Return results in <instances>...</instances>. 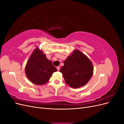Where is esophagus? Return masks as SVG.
Segmentation results:
<instances>
[{
    "label": "esophagus",
    "instance_id": "1",
    "mask_svg": "<svg viewBox=\"0 0 124 124\" xmlns=\"http://www.w3.org/2000/svg\"><path fill=\"white\" fill-rule=\"evenodd\" d=\"M56 68H57V70H58V71H59V70H60V67H59V66H58V67H56Z\"/></svg>",
    "mask_w": 124,
    "mask_h": 124
}]
</instances>
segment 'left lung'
I'll list each match as a JSON object with an SVG mask.
<instances>
[{"instance_id":"1","label":"left lung","mask_w":124,"mask_h":124,"mask_svg":"<svg viewBox=\"0 0 124 124\" xmlns=\"http://www.w3.org/2000/svg\"><path fill=\"white\" fill-rule=\"evenodd\" d=\"M60 72L66 83L72 88H79L88 83L93 68L92 62L78 50H75L63 62Z\"/></svg>"}]
</instances>
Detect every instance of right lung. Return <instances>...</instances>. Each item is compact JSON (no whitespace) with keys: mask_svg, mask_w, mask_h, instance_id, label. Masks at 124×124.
Here are the masks:
<instances>
[{"mask_svg":"<svg viewBox=\"0 0 124 124\" xmlns=\"http://www.w3.org/2000/svg\"><path fill=\"white\" fill-rule=\"evenodd\" d=\"M25 71L30 81L35 84L41 85L46 83L52 74L57 70L42 50L37 47L29 57Z\"/></svg>","mask_w":124,"mask_h":124,"instance_id":"1","label":"right lung"}]
</instances>
